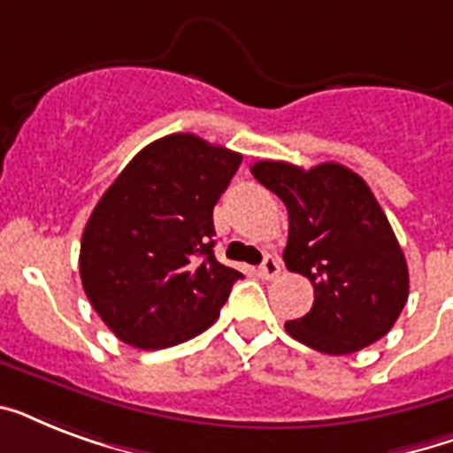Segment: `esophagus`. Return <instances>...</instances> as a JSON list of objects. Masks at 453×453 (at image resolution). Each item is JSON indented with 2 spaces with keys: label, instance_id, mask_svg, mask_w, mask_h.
Segmentation results:
<instances>
[{
  "label": "esophagus",
  "instance_id": "34e87169",
  "mask_svg": "<svg viewBox=\"0 0 453 453\" xmlns=\"http://www.w3.org/2000/svg\"><path fill=\"white\" fill-rule=\"evenodd\" d=\"M280 273H282V261H280L277 256H265V261H263L261 268H258V275H261L263 280H275Z\"/></svg>",
  "mask_w": 453,
  "mask_h": 453
}]
</instances>
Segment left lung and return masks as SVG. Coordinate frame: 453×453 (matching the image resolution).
Returning <instances> with one entry per match:
<instances>
[{"label": "left lung", "instance_id": "8db88e82", "mask_svg": "<svg viewBox=\"0 0 453 453\" xmlns=\"http://www.w3.org/2000/svg\"><path fill=\"white\" fill-rule=\"evenodd\" d=\"M289 211L284 263L315 287L310 312L284 324L298 343L350 355L376 343L409 298L407 258L369 185L343 164L251 166Z\"/></svg>", "mask_w": 453, "mask_h": 453}]
</instances>
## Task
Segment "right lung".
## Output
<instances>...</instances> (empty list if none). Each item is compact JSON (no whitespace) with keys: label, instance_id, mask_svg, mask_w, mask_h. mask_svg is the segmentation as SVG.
I'll return each instance as SVG.
<instances>
[{"label":"right lung","instance_id":"1","mask_svg":"<svg viewBox=\"0 0 453 453\" xmlns=\"http://www.w3.org/2000/svg\"><path fill=\"white\" fill-rule=\"evenodd\" d=\"M240 152L195 134L145 145L88 216L81 287L119 341L162 350L209 329L242 273L213 256V206Z\"/></svg>","mask_w":453,"mask_h":453}]
</instances>
